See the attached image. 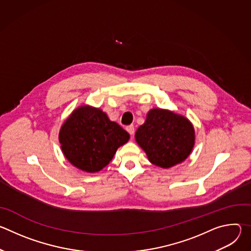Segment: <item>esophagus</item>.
I'll return each mask as SVG.
<instances>
[{"mask_svg": "<svg viewBox=\"0 0 251 251\" xmlns=\"http://www.w3.org/2000/svg\"><path fill=\"white\" fill-rule=\"evenodd\" d=\"M126 131L130 134V135H134L135 133V128H134V125H129L126 127Z\"/></svg>", "mask_w": 251, "mask_h": 251, "instance_id": "1", "label": "esophagus"}]
</instances>
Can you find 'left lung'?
I'll return each instance as SVG.
<instances>
[{"label":"left lung","instance_id":"left-lung-1","mask_svg":"<svg viewBox=\"0 0 251 251\" xmlns=\"http://www.w3.org/2000/svg\"><path fill=\"white\" fill-rule=\"evenodd\" d=\"M135 139L152 164L168 169L189 157L195 145V129L186 117L155 108L137 129Z\"/></svg>","mask_w":251,"mask_h":251}]
</instances>
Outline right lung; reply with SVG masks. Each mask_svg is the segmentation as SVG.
I'll list each match as a JSON object with an SVG mask.
<instances>
[{"label":"right lung","mask_w":251,"mask_h":251,"mask_svg":"<svg viewBox=\"0 0 251 251\" xmlns=\"http://www.w3.org/2000/svg\"><path fill=\"white\" fill-rule=\"evenodd\" d=\"M58 138L62 153L70 164L84 172L96 173L109 164L130 137L102 110L83 105L65 120Z\"/></svg>","instance_id":"right-lung-1"}]
</instances>
